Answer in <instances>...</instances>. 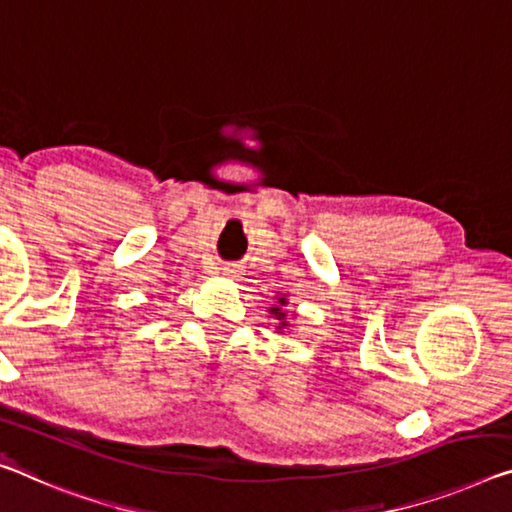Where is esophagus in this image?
<instances>
[{
	"mask_svg": "<svg viewBox=\"0 0 512 512\" xmlns=\"http://www.w3.org/2000/svg\"><path fill=\"white\" fill-rule=\"evenodd\" d=\"M222 270H224V274H226V277H229V279H238V277H240V267L233 265V263H226V265L222 267Z\"/></svg>",
	"mask_w": 512,
	"mask_h": 512,
	"instance_id": "34e87169",
	"label": "esophagus"
}]
</instances>
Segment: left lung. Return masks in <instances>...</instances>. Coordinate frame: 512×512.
Returning <instances> with one entry per match:
<instances>
[{"instance_id":"obj_1","label":"left lung","mask_w":512,"mask_h":512,"mask_svg":"<svg viewBox=\"0 0 512 512\" xmlns=\"http://www.w3.org/2000/svg\"><path fill=\"white\" fill-rule=\"evenodd\" d=\"M277 302H279V304H274V306H272V309H270V313H272V316H274V318H277V320L281 322V325H279V329H281V327H288V322H286V311H283V306H286V304H288V300H286V295H281V297H277Z\"/></svg>"}]
</instances>
